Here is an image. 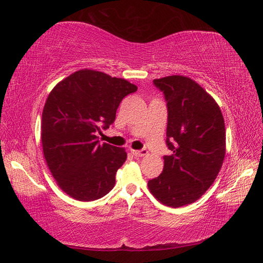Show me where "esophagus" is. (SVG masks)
Segmentation results:
<instances>
[{"instance_id":"1","label":"esophagus","mask_w":263,"mask_h":263,"mask_svg":"<svg viewBox=\"0 0 263 263\" xmlns=\"http://www.w3.org/2000/svg\"><path fill=\"white\" fill-rule=\"evenodd\" d=\"M132 153H133V155L134 156H136V157H142V156H145V155H147V149L146 148H143V149H140V151H132Z\"/></svg>"}]
</instances>
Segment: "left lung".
<instances>
[{
  "label": "left lung",
  "mask_w": 263,
  "mask_h": 263,
  "mask_svg": "<svg viewBox=\"0 0 263 263\" xmlns=\"http://www.w3.org/2000/svg\"><path fill=\"white\" fill-rule=\"evenodd\" d=\"M167 107L162 174L148 182L152 194L171 208L198 200L213 184L226 155V128L220 107L187 77L170 76L153 81Z\"/></svg>",
  "instance_id": "obj_1"
}]
</instances>
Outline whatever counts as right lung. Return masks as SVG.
Returning <instances> with one entry per match:
<instances>
[{"mask_svg":"<svg viewBox=\"0 0 263 263\" xmlns=\"http://www.w3.org/2000/svg\"><path fill=\"white\" fill-rule=\"evenodd\" d=\"M137 87L125 79L83 69L53 88L42 112L44 158L58 185L79 201H93L115 186L127 158L123 148L98 140L117 108Z\"/></svg>","mask_w":263,"mask_h":263,"instance_id":"obj_1","label":"right lung"}]
</instances>
